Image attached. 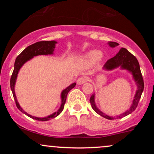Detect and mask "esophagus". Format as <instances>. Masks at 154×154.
Returning a JSON list of instances; mask_svg holds the SVG:
<instances>
[{"label":"esophagus","mask_w":154,"mask_h":154,"mask_svg":"<svg viewBox=\"0 0 154 154\" xmlns=\"http://www.w3.org/2000/svg\"><path fill=\"white\" fill-rule=\"evenodd\" d=\"M88 81V78L86 77H81L77 79V83L78 85H82L83 83L86 82Z\"/></svg>","instance_id":"obj_1"}]
</instances>
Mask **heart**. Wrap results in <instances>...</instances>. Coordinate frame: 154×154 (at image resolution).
Returning <instances> with one entry per match:
<instances>
[{"instance_id": "obj_1", "label": "heart", "mask_w": 154, "mask_h": 154, "mask_svg": "<svg viewBox=\"0 0 154 154\" xmlns=\"http://www.w3.org/2000/svg\"><path fill=\"white\" fill-rule=\"evenodd\" d=\"M101 52L98 50H93L88 52L83 57V61L87 63H94L101 59Z\"/></svg>"}]
</instances>
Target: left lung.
Masks as SVG:
<instances>
[{
  "label": "left lung",
  "mask_w": 154,
  "mask_h": 154,
  "mask_svg": "<svg viewBox=\"0 0 154 154\" xmlns=\"http://www.w3.org/2000/svg\"><path fill=\"white\" fill-rule=\"evenodd\" d=\"M109 44L111 47H115L116 45H119L117 43H114V42H110ZM119 66H121L122 69H125L132 72L134 79H135L136 83L137 84V88H138V89H137V92H136L133 103H132V106L130 107V109L127 111L126 112H125L124 114H121V115H119V116H116V117L109 116L106 115V114H103L102 111L98 110V109H97V107L95 106L94 101V95H92L91 98H90V102H91V106L93 108V109L97 113V114H98L99 115L103 116V117L106 118V119H107L111 120L116 119V118H117V119L118 118L121 119V118L124 117V116H128V114H131L132 111L135 110L137 105H138L140 98L141 95H142V93L144 89L143 78L142 74H141L138 61L136 59L135 56H133L131 53L129 52L126 48H124L120 49L119 53H118L115 56H114L113 58L108 60L106 62L105 65H104V68L106 69L111 70Z\"/></svg>",
  "instance_id": "1"
}]
</instances>
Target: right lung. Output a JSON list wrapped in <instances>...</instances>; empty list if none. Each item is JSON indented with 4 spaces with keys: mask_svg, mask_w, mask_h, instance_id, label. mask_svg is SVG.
I'll list each match as a JSON object with an SVG mask.
<instances>
[{
    "mask_svg": "<svg viewBox=\"0 0 154 154\" xmlns=\"http://www.w3.org/2000/svg\"><path fill=\"white\" fill-rule=\"evenodd\" d=\"M56 43V42L54 41V40H52V41H40L37 42V43L26 47V48L24 49L18 56H17V59H16L14 63V69L13 73H12L11 77L10 86L11 89L12 91V93H13L14 98L15 100V103L17 107L18 108L19 111H22V113H24V114H26V116H29L32 119L38 120V121H48V120L55 118L56 116H57L58 115H59V114H61V111H63V107H64V104L66 103L67 94H68L69 92L71 91L72 88H75V86L76 85V83H73V84H72L71 85L69 86L68 88H66L65 90H63L62 91V93H61V105L59 110L56 111V112L54 113L53 114H51V115L47 116V117L38 118L29 115V114H27V113L23 110L20 106H19L18 101H17V98H16V95L14 93V85L16 79H17V74H18L19 69H20L21 67H22V65L24 64L26 61H27L28 60L32 59V58L34 57L35 56H38V55L52 54L53 52H54V50L55 48V44Z\"/></svg>",
    "mask_w": 154,
    "mask_h": 154,
    "instance_id": "1",
    "label": "right lung"
}]
</instances>
